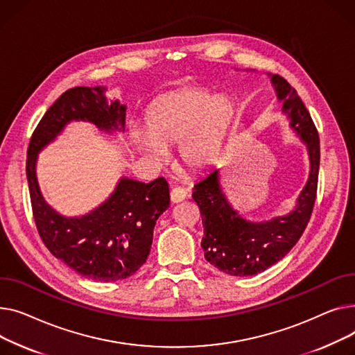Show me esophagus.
Instances as JSON below:
<instances>
[{
  "label": "esophagus",
  "instance_id": "34e87169",
  "mask_svg": "<svg viewBox=\"0 0 355 355\" xmlns=\"http://www.w3.org/2000/svg\"><path fill=\"white\" fill-rule=\"evenodd\" d=\"M186 198H187V192L183 189V187H180V186L173 187L172 192H171V200H172L173 203L182 202V200H184Z\"/></svg>",
  "mask_w": 355,
  "mask_h": 355
}]
</instances>
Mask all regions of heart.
<instances>
[{
    "mask_svg": "<svg viewBox=\"0 0 355 355\" xmlns=\"http://www.w3.org/2000/svg\"><path fill=\"white\" fill-rule=\"evenodd\" d=\"M235 104L226 94L192 87L160 97L149 110L148 130L135 132L140 152L163 159L164 146L179 143L182 160L192 169H206L222 153Z\"/></svg>",
    "mask_w": 355,
    "mask_h": 355,
    "instance_id": "b5f03b06",
    "label": "heart"
}]
</instances>
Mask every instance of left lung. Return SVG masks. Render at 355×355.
Here are the masks:
<instances>
[{"label":"left lung","mask_w":355,"mask_h":355,"mask_svg":"<svg viewBox=\"0 0 355 355\" xmlns=\"http://www.w3.org/2000/svg\"><path fill=\"white\" fill-rule=\"evenodd\" d=\"M270 81L282 103V112L289 119V126L305 143L309 156V176L294 211L269 220L245 219L227 202L216 168L195 184L192 195L202 216L205 234L200 245L206 261L234 277L257 275L281 261L304 234L317 198L320 171L317 128L295 89L278 74L270 76Z\"/></svg>","instance_id":"obj_1"}]
</instances>
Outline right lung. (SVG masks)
Segmentation results:
<instances>
[{
    "label": "right lung",
    "instance_id": "add662e5",
    "mask_svg": "<svg viewBox=\"0 0 355 355\" xmlns=\"http://www.w3.org/2000/svg\"><path fill=\"white\" fill-rule=\"evenodd\" d=\"M106 87H74L62 93L35 128L27 152V180L37 231L49 251L81 277L113 282L129 278L146 262L153 227L171 203L164 178L150 183L121 178L114 192L81 218H66L44 200L37 182L38 153L73 120L104 132H124L126 106L107 101Z\"/></svg>",
    "mask_w": 355,
    "mask_h": 355
}]
</instances>
